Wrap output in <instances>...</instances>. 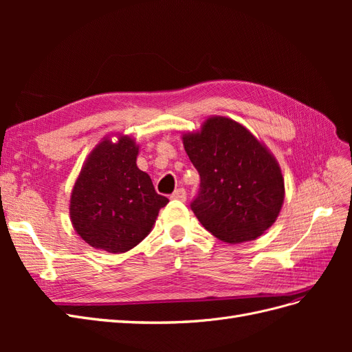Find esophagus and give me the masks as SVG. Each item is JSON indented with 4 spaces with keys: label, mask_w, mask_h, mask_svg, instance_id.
<instances>
[{
    "label": "esophagus",
    "mask_w": 352,
    "mask_h": 352,
    "mask_svg": "<svg viewBox=\"0 0 352 352\" xmlns=\"http://www.w3.org/2000/svg\"><path fill=\"white\" fill-rule=\"evenodd\" d=\"M173 199H179V201H185L186 199V190L184 188H179L176 189L175 192L172 194Z\"/></svg>",
    "instance_id": "esophagus-1"
}]
</instances>
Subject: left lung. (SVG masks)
Segmentation results:
<instances>
[{"label": "left lung", "instance_id": "left-lung-1", "mask_svg": "<svg viewBox=\"0 0 352 352\" xmlns=\"http://www.w3.org/2000/svg\"><path fill=\"white\" fill-rule=\"evenodd\" d=\"M184 145L201 179L190 210L202 226L241 243L273 225L283 204V177L274 157L243 126L211 117L199 133L184 135Z\"/></svg>", "mask_w": 352, "mask_h": 352}]
</instances>
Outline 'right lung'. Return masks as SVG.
<instances>
[{"label": "right lung", "instance_id": "right-lung-1", "mask_svg": "<svg viewBox=\"0 0 352 352\" xmlns=\"http://www.w3.org/2000/svg\"><path fill=\"white\" fill-rule=\"evenodd\" d=\"M138 146L123 136L102 141L74 184L70 198L73 228L91 247L124 252L150 233L160 208L168 199L158 195L153 180L136 166Z\"/></svg>", "mask_w": 352, "mask_h": 352}]
</instances>
